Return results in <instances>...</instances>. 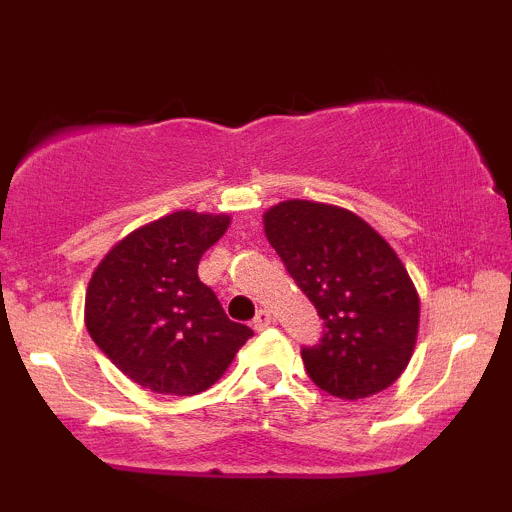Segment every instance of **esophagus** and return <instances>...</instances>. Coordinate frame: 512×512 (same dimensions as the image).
<instances>
[{
  "instance_id": "obj_1",
  "label": "esophagus",
  "mask_w": 512,
  "mask_h": 512,
  "mask_svg": "<svg viewBox=\"0 0 512 512\" xmlns=\"http://www.w3.org/2000/svg\"><path fill=\"white\" fill-rule=\"evenodd\" d=\"M269 325H272V313H269L267 308L257 310V315L252 317V327H255V330H264V327Z\"/></svg>"
}]
</instances>
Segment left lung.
Masks as SVG:
<instances>
[{
	"instance_id": "left-lung-1",
	"label": "left lung",
	"mask_w": 512,
	"mask_h": 512,
	"mask_svg": "<svg viewBox=\"0 0 512 512\" xmlns=\"http://www.w3.org/2000/svg\"><path fill=\"white\" fill-rule=\"evenodd\" d=\"M264 233L325 327L301 346L310 380L339 399L395 383L419 330V296L395 250L351 211L305 199L269 209Z\"/></svg>"
}]
</instances>
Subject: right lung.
I'll return each instance as SVG.
<instances>
[{"label": "right lung", "instance_id": "add662e5", "mask_svg": "<svg viewBox=\"0 0 512 512\" xmlns=\"http://www.w3.org/2000/svg\"><path fill=\"white\" fill-rule=\"evenodd\" d=\"M226 228L228 216L175 211L117 243L93 272L88 334L146 390L204 392L252 337L248 325L228 320L197 276L202 255Z\"/></svg>", "mask_w": 512, "mask_h": 512}]
</instances>
